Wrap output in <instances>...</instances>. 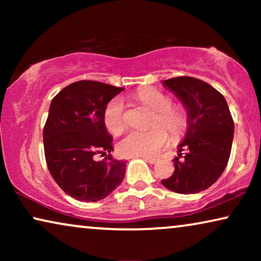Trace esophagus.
Here are the masks:
<instances>
[{"label": "esophagus", "instance_id": "1", "mask_svg": "<svg viewBox=\"0 0 261 261\" xmlns=\"http://www.w3.org/2000/svg\"><path fill=\"white\" fill-rule=\"evenodd\" d=\"M146 162H147L148 164H151V165H153V164H155L156 162H158V159H155V158H147V156H145L144 158Z\"/></svg>", "mask_w": 261, "mask_h": 261}]
</instances>
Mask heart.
I'll return each instance as SVG.
<instances>
[{"label":"heart","mask_w":261,"mask_h":261,"mask_svg":"<svg viewBox=\"0 0 261 261\" xmlns=\"http://www.w3.org/2000/svg\"><path fill=\"white\" fill-rule=\"evenodd\" d=\"M135 97L141 105L155 112L152 120L153 128L148 132H130L127 134L117 146L121 154L124 156H153L162 151L169 141L166 129L172 139H179L184 135L189 126V116L183 107L172 106L169 96L153 88L139 89ZM103 121L107 129L114 135H119L126 129V110L120 98H114L108 103Z\"/></svg>","instance_id":"obj_1"}]
</instances>
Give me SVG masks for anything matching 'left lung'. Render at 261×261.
<instances>
[{
    "label": "left lung",
    "instance_id": "1",
    "mask_svg": "<svg viewBox=\"0 0 261 261\" xmlns=\"http://www.w3.org/2000/svg\"><path fill=\"white\" fill-rule=\"evenodd\" d=\"M163 85L184 106L189 126L173 159V174L162 183L177 194H197L212 187L226 169L233 144V119L226 98L205 82L184 76L163 81ZM183 149L187 153L180 161Z\"/></svg>",
    "mask_w": 261,
    "mask_h": 261
}]
</instances>
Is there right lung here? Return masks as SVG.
<instances>
[{
	"label": "right lung",
	"instance_id": "add662e5",
	"mask_svg": "<svg viewBox=\"0 0 261 261\" xmlns=\"http://www.w3.org/2000/svg\"><path fill=\"white\" fill-rule=\"evenodd\" d=\"M122 90L101 82H74L49 106L42 135L46 163L56 183L78 201H101L123 180L126 162L110 154L113 137L103 121L107 105ZM97 152L106 158L95 161Z\"/></svg>",
	"mask_w": 261,
	"mask_h": 261
}]
</instances>
